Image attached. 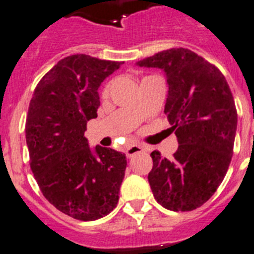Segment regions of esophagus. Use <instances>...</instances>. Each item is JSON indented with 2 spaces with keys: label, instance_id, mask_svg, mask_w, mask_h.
Wrapping results in <instances>:
<instances>
[{
  "label": "esophagus",
  "instance_id": "34e87169",
  "mask_svg": "<svg viewBox=\"0 0 254 254\" xmlns=\"http://www.w3.org/2000/svg\"><path fill=\"white\" fill-rule=\"evenodd\" d=\"M144 150V147L143 145H139V144H132V145H130L129 148L127 149V158H130V157H132V155H135L136 153H140Z\"/></svg>",
  "mask_w": 254,
  "mask_h": 254
}]
</instances>
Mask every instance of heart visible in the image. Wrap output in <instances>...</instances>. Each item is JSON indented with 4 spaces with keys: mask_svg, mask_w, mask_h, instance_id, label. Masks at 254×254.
Masks as SVG:
<instances>
[{
    "mask_svg": "<svg viewBox=\"0 0 254 254\" xmlns=\"http://www.w3.org/2000/svg\"><path fill=\"white\" fill-rule=\"evenodd\" d=\"M109 92H110V84H107L106 87L104 88V91H102V95L107 96V95H109Z\"/></svg>",
    "mask_w": 254,
    "mask_h": 254,
    "instance_id": "obj_1",
    "label": "heart"
}]
</instances>
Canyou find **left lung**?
I'll use <instances>...</instances> for the list:
<instances>
[{"label": "left lung", "mask_w": 254, "mask_h": 254, "mask_svg": "<svg viewBox=\"0 0 254 254\" xmlns=\"http://www.w3.org/2000/svg\"><path fill=\"white\" fill-rule=\"evenodd\" d=\"M136 65L166 73L164 114L178 141L171 159L150 153L153 195L172 211L195 210L214 195L232 161L238 118L229 84L215 65L185 48L163 50Z\"/></svg>", "instance_id": "obj_1"}]
</instances>
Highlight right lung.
Listing matches in <instances>:
<instances>
[{"label":"right lung","instance_id":"1","mask_svg":"<svg viewBox=\"0 0 254 254\" xmlns=\"http://www.w3.org/2000/svg\"><path fill=\"white\" fill-rule=\"evenodd\" d=\"M122 64L65 57L40 79L29 105L25 132L34 177L50 204L77 220L100 219L118 205L127 157L91 149L84 131L97 118L99 87Z\"/></svg>","mask_w":254,"mask_h":254}]
</instances>
